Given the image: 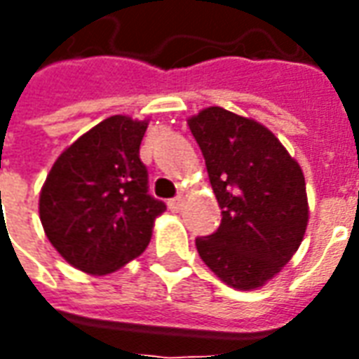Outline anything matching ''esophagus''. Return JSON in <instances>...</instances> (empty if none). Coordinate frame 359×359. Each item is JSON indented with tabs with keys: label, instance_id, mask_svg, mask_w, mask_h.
Wrapping results in <instances>:
<instances>
[{
	"label": "esophagus",
	"instance_id": "esophagus-1",
	"mask_svg": "<svg viewBox=\"0 0 359 359\" xmlns=\"http://www.w3.org/2000/svg\"><path fill=\"white\" fill-rule=\"evenodd\" d=\"M169 208H171V211H180V208H182V198L177 196V198L169 200Z\"/></svg>",
	"mask_w": 359,
	"mask_h": 359
}]
</instances>
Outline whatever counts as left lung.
I'll use <instances>...</instances> for the list:
<instances>
[{
    "label": "left lung",
    "mask_w": 359,
    "mask_h": 359,
    "mask_svg": "<svg viewBox=\"0 0 359 359\" xmlns=\"http://www.w3.org/2000/svg\"><path fill=\"white\" fill-rule=\"evenodd\" d=\"M202 149L221 225L196 238L198 254L238 290L264 286L300 248L309 208L298 161L267 126L223 107L188 118Z\"/></svg>",
    "instance_id": "8db88e82"
}]
</instances>
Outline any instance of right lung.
Wrapping results in <instances>:
<instances>
[{"label": "right lung", "instance_id": "add662e5", "mask_svg": "<svg viewBox=\"0 0 359 359\" xmlns=\"http://www.w3.org/2000/svg\"><path fill=\"white\" fill-rule=\"evenodd\" d=\"M149 121L113 115L55 159L40 192L43 233L65 262L107 275L148 248L167 208L148 194L140 144Z\"/></svg>", "mask_w": 359, "mask_h": 359}]
</instances>
